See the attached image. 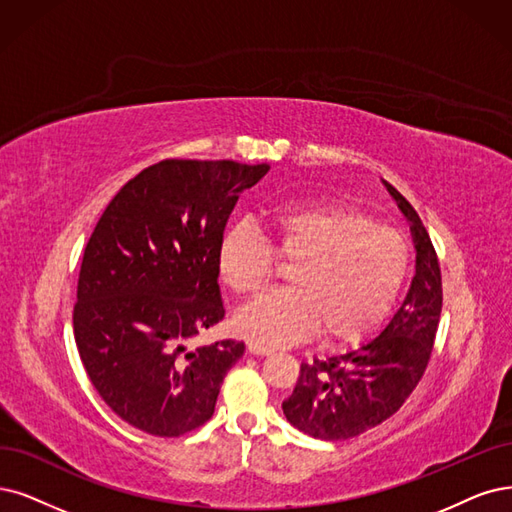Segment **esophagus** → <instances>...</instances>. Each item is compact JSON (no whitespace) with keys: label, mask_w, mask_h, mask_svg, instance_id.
<instances>
[{"label":"esophagus","mask_w":512,"mask_h":512,"mask_svg":"<svg viewBox=\"0 0 512 512\" xmlns=\"http://www.w3.org/2000/svg\"><path fill=\"white\" fill-rule=\"evenodd\" d=\"M249 352L251 354H257V356H263V354H270L272 348L270 346H263L259 342H249Z\"/></svg>","instance_id":"1"}]
</instances>
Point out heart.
<instances>
[{"label":"heart","instance_id":"b5f03b06","mask_svg":"<svg viewBox=\"0 0 512 512\" xmlns=\"http://www.w3.org/2000/svg\"><path fill=\"white\" fill-rule=\"evenodd\" d=\"M272 250L251 225L219 242L217 268L236 295H253L274 276L276 255L293 261V287L263 293L236 314L242 335L276 346L318 328L327 342H356L390 312L409 270V246L392 227L339 204L274 208Z\"/></svg>","mask_w":512,"mask_h":512}]
</instances>
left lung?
Masks as SVG:
<instances>
[{
  "instance_id": "8db88e82",
  "label": "left lung",
  "mask_w": 512,
  "mask_h": 512,
  "mask_svg": "<svg viewBox=\"0 0 512 512\" xmlns=\"http://www.w3.org/2000/svg\"><path fill=\"white\" fill-rule=\"evenodd\" d=\"M411 223L415 276L403 306L386 329L361 348L301 363L287 420L323 441H346L382 424L403 407L428 367L443 308L437 251L407 198L384 181Z\"/></svg>"
}]
</instances>
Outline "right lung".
<instances>
[{"instance_id": "1", "label": "right lung", "mask_w": 512, "mask_h": 512, "mask_svg": "<svg viewBox=\"0 0 512 512\" xmlns=\"http://www.w3.org/2000/svg\"><path fill=\"white\" fill-rule=\"evenodd\" d=\"M270 170L162 160L113 198L86 244L73 335L92 386L124 422L181 437L213 418L244 342L187 348L225 316L217 251L238 196Z\"/></svg>"}]
</instances>
